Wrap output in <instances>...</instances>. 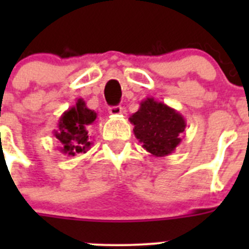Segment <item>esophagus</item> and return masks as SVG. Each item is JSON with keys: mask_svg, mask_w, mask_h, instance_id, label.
<instances>
[{"mask_svg": "<svg viewBox=\"0 0 249 249\" xmlns=\"http://www.w3.org/2000/svg\"><path fill=\"white\" fill-rule=\"evenodd\" d=\"M108 112L112 116H118V114L122 113V107L121 106H113V107H109Z\"/></svg>", "mask_w": 249, "mask_h": 249, "instance_id": "obj_1", "label": "esophagus"}]
</instances>
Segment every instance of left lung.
<instances>
[{
	"mask_svg": "<svg viewBox=\"0 0 249 249\" xmlns=\"http://www.w3.org/2000/svg\"><path fill=\"white\" fill-rule=\"evenodd\" d=\"M133 133L142 147L155 157H166L181 143L186 120L175 108L147 97L129 117Z\"/></svg>",
	"mask_w": 249,
	"mask_h": 249,
	"instance_id": "left-lung-1",
	"label": "left lung"
}]
</instances>
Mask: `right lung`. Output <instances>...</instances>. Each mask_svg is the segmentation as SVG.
<instances>
[{"instance_id":"right-lung-1","label":"right lung","mask_w":249,"mask_h":249,"mask_svg":"<svg viewBox=\"0 0 249 249\" xmlns=\"http://www.w3.org/2000/svg\"><path fill=\"white\" fill-rule=\"evenodd\" d=\"M97 118V113L89 109L82 98L76 105L62 113L58 121V129L53 132L54 137L61 142L59 151L67 156L86 153L92 146L87 126Z\"/></svg>"}]
</instances>
